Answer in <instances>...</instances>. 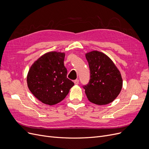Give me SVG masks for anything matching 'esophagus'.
Masks as SVG:
<instances>
[{
  "label": "esophagus",
  "instance_id": "esophagus-1",
  "mask_svg": "<svg viewBox=\"0 0 149 149\" xmlns=\"http://www.w3.org/2000/svg\"><path fill=\"white\" fill-rule=\"evenodd\" d=\"M79 79H76V80L74 81V83L75 85H78V84H79Z\"/></svg>",
  "mask_w": 149,
  "mask_h": 149
}]
</instances>
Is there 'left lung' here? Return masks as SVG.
Listing matches in <instances>:
<instances>
[{
    "mask_svg": "<svg viewBox=\"0 0 149 149\" xmlns=\"http://www.w3.org/2000/svg\"><path fill=\"white\" fill-rule=\"evenodd\" d=\"M90 70L89 83L84 87L88 100L97 105H106L114 101L123 87L119 70L105 54L91 51L86 54Z\"/></svg>",
    "mask_w": 149,
    "mask_h": 149,
    "instance_id": "1",
    "label": "left lung"
}]
</instances>
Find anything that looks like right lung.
<instances>
[{"instance_id": "add662e5", "label": "right lung", "mask_w": 149, "mask_h": 149, "mask_svg": "<svg viewBox=\"0 0 149 149\" xmlns=\"http://www.w3.org/2000/svg\"><path fill=\"white\" fill-rule=\"evenodd\" d=\"M65 53H45L33 63L26 77L28 87L38 100L53 105L62 101L74 83L67 77Z\"/></svg>"}]
</instances>
